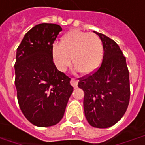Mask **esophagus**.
I'll return each mask as SVG.
<instances>
[{
    "mask_svg": "<svg viewBox=\"0 0 145 145\" xmlns=\"http://www.w3.org/2000/svg\"><path fill=\"white\" fill-rule=\"evenodd\" d=\"M78 81L77 80V79H75V78H72L71 79V84L74 88H76L77 86H78Z\"/></svg>",
    "mask_w": 145,
    "mask_h": 145,
    "instance_id": "34e87169",
    "label": "esophagus"
}]
</instances>
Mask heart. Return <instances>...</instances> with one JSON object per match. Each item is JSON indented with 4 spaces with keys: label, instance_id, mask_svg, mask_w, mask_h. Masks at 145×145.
Here are the masks:
<instances>
[{
    "label": "heart",
    "instance_id": "heart-1",
    "mask_svg": "<svg viewBox=\"0 0 145 145\" xmlns=\"http://www.w3.org/2000/svg\"><path fill=\"white\" fill-rule=\"evenodd\" d=\"M103 52L102 41L98 35L78 29L67 32L61 44L56 43L52 48L54 63L59 71H66L72 59L74 69L83 74H91L99 67Z\"/></svg>",
    "mask_w": 145,
    "mask_h": 145
}]
</instances>
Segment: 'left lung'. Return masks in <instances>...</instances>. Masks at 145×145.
<instances>
[{
  "label": "left lung",
  "instance_id": "obj_1",
  "mask_svg": "<svg viewBox=\"0 0 145 145\" xmlns=\"http://www.w3.org/2000/svg\"><path fill=\"white\" fill-rule=\"evenodd\" d=\"M102 41L104 55L101 67L95 72L79 79L84 91L83 107L91 126H113L126 112L130 97L129 73L126 59L117 43L93 31Z\"/></svg>",
  "mask_w": 145,
  "mask_h": 145
}]
</instances>
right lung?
<instances>
[{
	"label": "right lung",
	"instance_id": "obj_1",
	"mask_svg": "<svg viewBox=\"0 0 145 145\" xmlns=\"http://www.w3.org/2000/svg\"><path fill=\"white\" fill-rule=\"evenodd\" d=\"M61 31L58 24H37L24 35L16 50L17 100L25 118L35 126L58 124L74 89L71 78L53 63L52 48Z\"/></svg>",
	"mask_w": 145,
	"mask_h": 145
}]
</instances>
